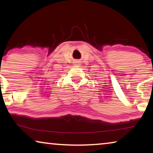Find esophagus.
<instances>
[{
  "instance_id": "esophagus-1",
  "label": "esophagus",
  "mask_w": 153,
  "mask_h": 153,
  "mask_svg": "<svg viewBox=\"0 0 153 153\" xmlns=\"http://www.w3.org/2000/svg\"><path fill=\"white\" fill-rule=\"evenodd\" d=\"M74 65L75 67H79L80 66V63H79V62H76V63H74Z\"/></svg>"
}]
</instances>
